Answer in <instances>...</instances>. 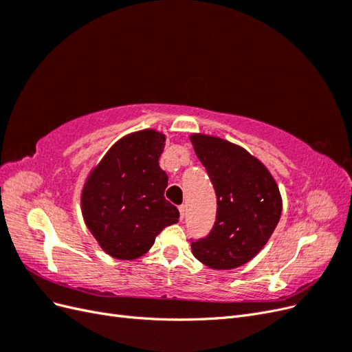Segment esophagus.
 Here are the masks:
<instances>
[{
	"mask_svg": "<svg viewBox=\"0 0 352 352\" xmlns=\"http://www.w3.org/2000/svg\"><path fill=\"white\" fill-rule=\"evenodd\" d=\"M179 212H180V220H184L186 216V206H179Z\"/></svg>",
	"mask_w": 352,
	"mask_h": 352,
	"instance_id": "1",
	"label": "esophagus"
}]
</instances>
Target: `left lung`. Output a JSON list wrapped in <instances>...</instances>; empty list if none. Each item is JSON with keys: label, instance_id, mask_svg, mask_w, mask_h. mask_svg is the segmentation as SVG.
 <instances>
[{"label": "left lung", "instance_id": "obj_1", "mask_svg": "<svg viewBox=\"0 0 352 352\" xmlns=\"http://www.w3.org/2000/svg\"><path fill=\"white\" fill-rule=\"evenodd\" d=\"M190 142L216 190V221L207 236L192 241L195 258L228 270L248 263L278 226L282 199L278 185L257 158L225 140L192 135Z\"/></svg>", "mask_w": 352, "mask_h": 352}]
</instances>
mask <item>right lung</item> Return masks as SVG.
Returning <instances> with one entry per match:
<instances>
[{"label":"right lung","instance_id":"add662e5","mask_svg":"<svg viewBox=\"0 0 352 352\" xmlns=\"http://www.w3.org/2000/svg\"><path fill=\"white\" fill-rule=\"evenodd\" d=\"M164 141L155 131L124 136L85 184V223L114 258L141 257L160 232L179 221L177 208L164 198L167 175L158 166Z\"/></svg>","mask_w":352,"mask_h":352}]
</instances>
